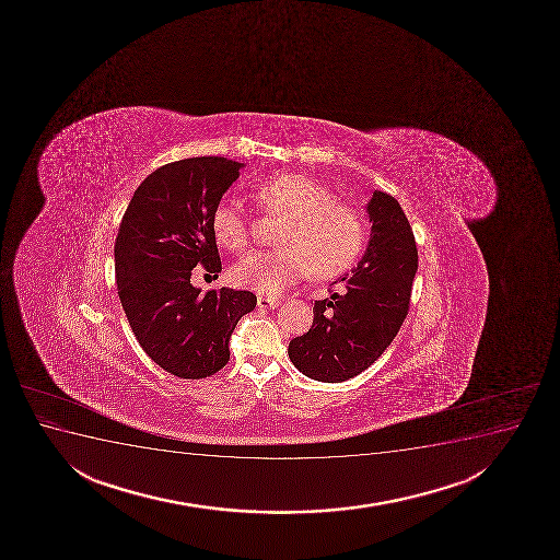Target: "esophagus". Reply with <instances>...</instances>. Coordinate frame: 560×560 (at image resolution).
<instances>
[{"instance_id": "1", "label": "esophagus", "mask_w": 560, "mask_h": 560, "mask_svg": "<svg viewBox=\"0 0 560 560\" xmlns=\"http://www.w3.org/2000/svg\"><path fill=\"white\" fill-rule=\"evenodd\" d=\"M257 303L260 310H276V307H279V305H281V302H279V300H273V298L266 296H258Z\"/></svg>"}]
</instances>
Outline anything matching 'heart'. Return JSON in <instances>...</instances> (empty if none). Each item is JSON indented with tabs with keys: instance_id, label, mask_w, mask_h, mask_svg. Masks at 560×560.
<instances>
[{
	"instance_id": "b5f03b06",
	"label": "heart",
	"mask_w": 560,
	"mask_h": 560,
	"mask_svg": "<svg viewBox=\"0 0 560 560\" xmlns=\"http://www.w3.org/2000/svg\"><path fill=\"white\" fill-rule=\"evenodd\" d=\"M258 205L284 215L277 244L268 253H250L232 268L234 283L264 296H279L302 277L331 279L354 266L365 245V224L358 211L336 202L324 185L303 174H281L253 189ZM211 231L219 244L240 253L249 245L244 211L231 200L211 213Z\"/></svg>"
}]
</instances>
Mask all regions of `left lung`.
Segmentation results:
<instances>
[{"instance_id": "left-lung-1", "label": "left lung", "mask_w": 560, "mask_h": 560, "mask_svg": "<svg viewBox=\"0 0 560 560\" xmlns=\"http://www.w3.org/2000/svg\"><path fill=\"white\" fill-rule=\"evenodd\" d=\"M371 236L362 260L339 277L342 294L315 302L313 326L289 345L290 362L313 381L360 375L388 349L408 313L418 249L399 202L373 191L365 206Z\"/></svg>"}]
</instances>
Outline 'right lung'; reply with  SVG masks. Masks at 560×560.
<instances>
[{"label":"right lung","instance_id":"right-lung-1","mask_svg":"<svg viewBox=\"0 0 560 560\" xmlns=\"http://www.w3.org/2000/svg\"><path fill=\"white\" fill-rule=\"evenodd\" d=\"M244 163L191 158L161 166L139 185L114 244L116 281L132 334L153 362L179 378H205L231 358L237 320L255 310L249 290L200 296L192 268L221 273L211 213Z\"/></svg>","mask_w":560,"mask_h":560}]
</instances>
